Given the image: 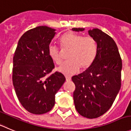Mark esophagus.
<instances>
[{"label":"esophagus","instance_id":"34e87169","mask_svg":"<svg viewBox=\"0 0 131 131\" xmlns=\"http://www.w3.org/2000/svg\"><path fill=\"white\" fill-rule=\"evenodd\" d=\"M72 79L71 77L70 76H66V80L67 81H70Z\"/></svg>","mask_w":131,"mask_h":131}]
</instances>
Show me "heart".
I'll list each match as a JSON object with an SVG mask.
<instances>
[{
  "mask_svg": "<svg viewBox=\"0 0 131 131\" xmlns=\"http://www.w3.org/2000/svg\"><path fill=\"white\" fill-rule=\"evenodd\" d=\"M60 45L64 50H70L68 60L58 68V71L65 75L76 74L80 68L86 70L90 67L96 55V44L90 37H83L80 34L67 32L59 40ZM48 55L57 64H61L62 58L57 46L50 45Z\"/></svg>",
  "mask_w": 131,
  "mask_h": 131,
  "instance_id": "obj_1",
  "label": "heart"
}]
</instances>
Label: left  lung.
Here are the masks:
<instances>
[{"mask_svg":"<svg viewBox=\"0 0 131 131\" xmlns=\"http://www.w3.org/2000/svg\"><path fill=\"white\" fill-rule=\"evenodd\" d=\"M72 30L83 31L85 28ZM88 33L96 43V57L89 68L72 79L75 85L73 97L77 111L93 119L105 113L115 100L121 87L122 62L111 37L97 28L90 29Z\"/></svg>","mask_w":131,"mask_h":131,"instance_id":"obj_1","label":"left lung"}]
</instances>
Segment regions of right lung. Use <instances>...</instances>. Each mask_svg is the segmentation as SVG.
I'll return each instance as SVG.
<instances>
[{
    "instance_id": "1",
    "label": "right lung",
    "mask_w": 131,
    "mask_h": 131,
    "mask_svg": "<svg viewBox=\"0 0 131 131\" xmlns=\"http://www.w3.org/2000/svg\"><path fill=\"white\" fill-rule=\"evenodd\" d=\"M56 30L41 26L27 31L15 52L12 79L15 93L23 107L34 114L52 110L55 95L66 80L58 72L47 75L54 68L48 48Z\"/></svg>"
}]
</instances>
